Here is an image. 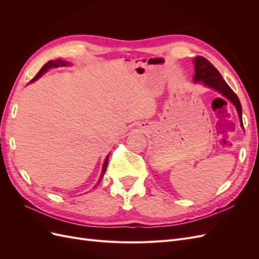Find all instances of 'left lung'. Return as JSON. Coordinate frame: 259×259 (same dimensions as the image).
I'll return each mask as SVG.
<instances>
[{
  "instance_id": "1",
  "label": "left lung",
  "mask_w": 259,
  "mask_h": 259,
  "mask_svg": "<svg viewBox=\"0 0 259 259\" xmlns=\"http://www.w3.org/2000/svg\"><path fill=\"white\" fill-rule=\"evenodd\" d=\"M194 62V82H202L207 88L213 89L221 93L224 97H226L228 100L236 106V109L238 111L239 117H240V124L243 127L242 122V106L240 100L237 96V94L234 93L230 86L226 83V81L223 79L222 74L218 72V70L210 64V62L202 56H197L193 59Z\"/></svg>"
}]
</instances>
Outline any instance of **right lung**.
<instances>
[{
	"label": "right lung",
	"mask_w": 259,
	"mask_h": 259,
	"mask_svg": "<svg viewBox=\"0 0 259 259\" xmlns=\"http://www.w3.org/2000/svg\"><path fill=\"white\" fill-rule=\"evenodd\" d=\"M69 64L67 61H64V60H61V59H57V60H51V61H49L48 64H45L42 68H41V70L40 71H38V73L33 77L32 80H31L30 82H33V81H35V80H37L38 77H40L43 73H45L46 71H48L49 69H51V68H57V67H66V66H68ZM108 160H109V154L107 155V158L105 159V162H104V166H103V170H101V175H100V177H99V180H98V184L100 183V180L103 179V177H104V175H105V173H106V169H107V165H108ZM97 184V185H98Z\"/></svg>",
	"instance_id": "obj_1"
}]
</instances>
